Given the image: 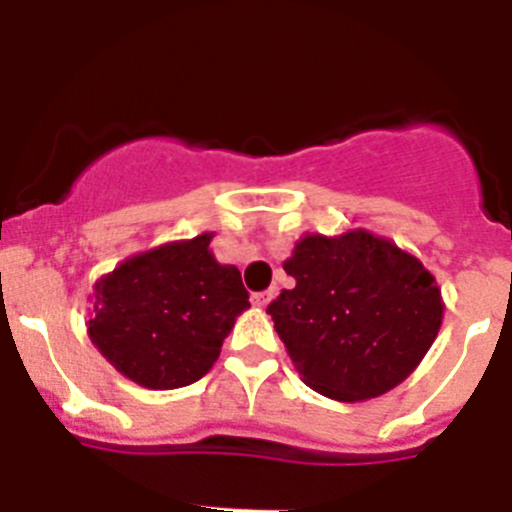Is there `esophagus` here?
Masks as SVG:
<instances>
[{
  "label": "esophagus",
  "mask_w": 512,
  "mask_h": 512,
  "mask_svg": "<svg viewBox=\"0 0 512 512\" xmlns=\"http://www.w3.org/2000/svg\"><path fill=\"white\" fill-rule=\"evenodd\" d=\"M275 298V290H262V293H252V303L257 305V308H265L270 300Z\"/></svg>",
  "instance_id": "esophagus-1"
}]
</instances>
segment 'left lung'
<instances>
[{
	"instance_id": "8db88e82",
	"label": "left lung",
	"mask_w": 512,
	"mask_h": 512,
	"mask_svg": "<svg viewBox=\"0 0 512 512\" xmlns=\"http://www.w3.org/2000/svg\"><path fill=\"white\" fill-rule=\"evenodd\" d=\"M267 305L300 379L336 401H366L407 379L442 326V293L422 262L366 229L305 234Z\"/></svg>"
}]
</instances>
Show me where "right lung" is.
<instances>
[{"mask_svg": "<svg viewBox=\"0 0 512 512\" xmlns=\"http://www.w3.org/2000/svg\"><path fill=\"white\" fill-rule=\"evenodd\" d=\"M212 232L128 257L95 283L90 341L146 389L202 379L250 293L240 270L214 260Z\"/></svg>", "mask_w": 512, "mask_h": 512, "instance_id": "add662e5", "label": "right lung"}]
</instances>
